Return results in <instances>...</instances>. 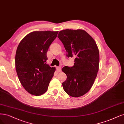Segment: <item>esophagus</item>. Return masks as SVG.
I'll use <instances>...</instances> for the list:
<instances>
[{
    "instance_id": "obj_1",
    "label": "esophagus",
    "mask_w": 124,
    "mask_h": 124,
    "mask_svg": "<svg viewBox=\"0 0 124 124\" xmlns=\"http://www.w3.org/2000/svg\"><path fill=\"white\" fill-rule=\"evenodd\" d=\"M56 68H57V71H58V72H61V71L62 68H61V67H57Z\"/></svg>"
}]
</instances>
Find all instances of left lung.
I'll use <instances>...</instances> for the list:
<instances>
[{"label": "left lung", "mask_w": 124, "mask_h": 124, "mask_svg": "<svg viewBox=\"0 0 124 124\" xmlns=\"http://www.w3.org/2000/svg\"><path fill=\"white\" fill-rule=\"evenodd\" d=\"M58 37L63 44L68 57L75 58L74 66H65L62 71L67 79L62 85L68 95L74 97L87 93L94 82L99 69V50L95 41L84 30L66 29Z\"/></svg>", "instance_id": "obj_1"}]
</instances>
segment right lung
I'll return each mask as SVG.
<instances>
[{
    "label": "right lung",
    "instance_id": "add662e5",
    "mask_svg": "<svg viewBox=\"0 0 124 124\" xmlns=\"http://www.w3.org/2000/svg\"><path fill=\"white\" fill-rule=\"evenodd\" d=\"M58 31H34L21 40L15 55V67L21 84L31 94L39 96L48 90L55 67L46 64V53Z\"/></svg>",
    "mask_w": 124,
    "mask_h": 124
}]
</instances>
